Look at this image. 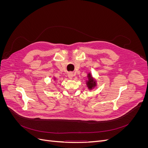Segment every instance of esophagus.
<instances>
[{
  "instance_id": "obj_1",
  "label": "esophagus",
  "mask_w": 148,
  "mask_h": 148,
  "mask_svg": "<svg viewBox=\"0 0 148 148\" xmlns=\"http://www.w3.org/2000/svg\"><path fill=\"white\" fill-rule=\"evenodd\" d=\"M74 76H75V75H74V73H72V72H70V73H69V77L70 79H72L73 77H74Z\"/></svg>"
}]
</instances>
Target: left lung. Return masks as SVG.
Instances as JSON below:
<instances>
[{
	"label": "left lung",
	"mask_w": 148,
	"mask_h": 148,
	"mask_svg": "<svg viewBox=\"0 0 148 148\" xmlns=\"http://www.w3.org/2000/svg\"><path fill=\"white\" fill-rule=\"evenodd\" d=\"M88 78L89 80L87 82V85L89 89H91L93 87H95L96 86V82L94 81V79L91 77V76L90 74H88Z\"/></svg>",
	"instance_id": "8db88e82"
}]
</instances>
